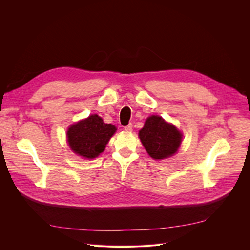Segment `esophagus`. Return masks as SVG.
<instances>
[{
    "instance_id": "34e87169",
    "label": "esophagus",
    "mask_w": 250,
    "mask_h": 250,
    "mask_svg": "<svg viewBox=\"0 0 250 250\" xmlns=\"http://www.w3.org/2000/svg\"><path fill=\"white\" fill-rule=\"evenodd\" d=\"M125 130H126V132H132V130H133V125L132 124H128L126 126H125Z\"/></svg>"
}]
</instances>
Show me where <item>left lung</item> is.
<instances>
[{
	"instance_id": "8db88e82",
	"label": "left lung",
	"mask_w": 250,
	"mask_h": 250,
	"mask_svg": "<svg viewBox=\"0 0 250 250\" xmlns=\"http://www.w3.org/2000/svg\"><path fill=\"white\" fill-rule=\"evenodd\" d=\"M139 137L143 146L154 159H164L175 154L180 146L182 135L162 117L152 115L147 118Z\"/></svg>"
}]
</instances>
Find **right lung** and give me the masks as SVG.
<instances>
[{
	"label": "right lung",
	"instance_id": "1",
	"mask_svg": "<svg viewBox=\"0 0 250 250\" xmlns=\"http://www.w3.org/2000/svg\"><path fill=\"white\" fill-rule=\"evenodd\" d=\"M115 130L114 125L105 124L100 116L92 114L70 126L67 137L71 149L76 154L92 159L104 151Z\"/></svg>",
	"mask_w": 250,
	"mask_h": 250
}]
</instances>
